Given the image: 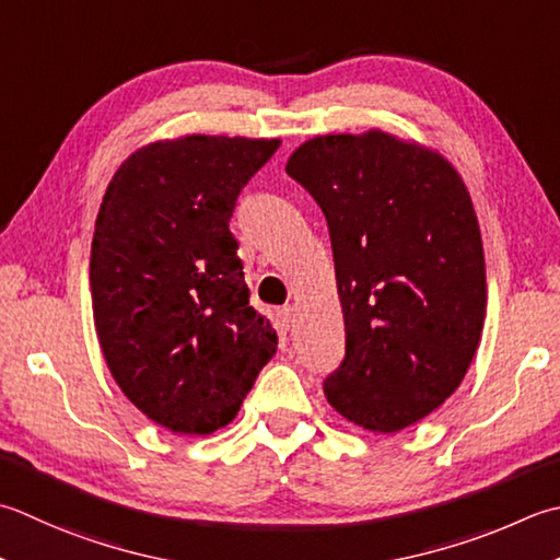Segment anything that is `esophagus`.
Returning <instances> with one entry per match:
<instances>
[{
    "label": "esophagus",
    "instance_id": "esophagus-1",
    "mask_svg": "<svg viewBox=\"0 0 560 560\" xmlns=\"http://www.w3.org/2000/svg\"><path fill=\"white\" fill-rule=\"evenodd\" d=\"M293 317H295L293 305H283V308L277 311V325L281 327V330H289V327L293 325Z\"/></svg>",
    "mask_w": 560,
    "mask_h": 560
}]
</instances>
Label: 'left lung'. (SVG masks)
<instances>
[{"mask_svg": "<svg viewBox=\"0 0 560 560\" xmlns=\"http://www.w3.org/2000/svg\"><path fill=\"white\" fill-rule=\"evenodd\" d=\"M289 177L323 208L345 315L332 408L364 430L420 422L462 386L486 320V259L466 184L383 130L313 138Z\"/></svg>", "mask_w": 560, "mask_h": 560, "instance_id": "left-lung-1", "label": "left lung"}]
</instances>
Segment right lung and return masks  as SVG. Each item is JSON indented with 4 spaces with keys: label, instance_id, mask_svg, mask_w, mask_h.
I'll return each instance as SVG.
<instances>
[{
    "label": "right lung",
    "instance_id": "right-lung-1",
    "mask_svg": "<svg viewBox=\"0 0 560 560\" xmlns=\"http://www.w3.org/2000/svg\"><path fill=\"white\" fill-rule=\"evenodd\" d=\"M281 140L186 136L133 152L96 215L90 283L108 371L177 434L235 418L277 330L249 305L230 218Z\"/></svg>",
    "mask_w": 560,
    "mask_h": 560
}]
</instances>
